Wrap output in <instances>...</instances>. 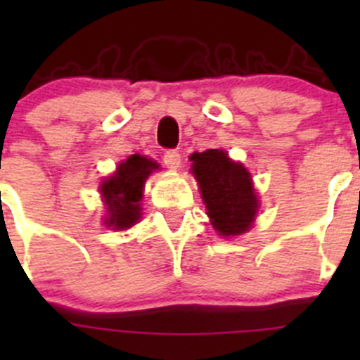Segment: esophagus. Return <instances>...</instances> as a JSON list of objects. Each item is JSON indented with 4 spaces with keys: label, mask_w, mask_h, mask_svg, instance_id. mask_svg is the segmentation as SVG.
I'll use <instances>...</instances> for the list:
<instances>
[{
    "label": "esophagus",
    "mask_w": 360,
    "mask_h": 360,
    "mask_svg": "<svg viewBox=\"0 0 360 360\" xmlns=\"http://www.w3.org/2000/svg\"><path fill=\"white\" fill-rule=\"evenodd\" d=\"M164 164L167 169L174 171L180 167V164H182V157H180V153L178 151H165L164 153Z\"/></svg>",
    "instance_id": "esophagus-1"
}]
</instances>
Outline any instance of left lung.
Masks as SVG:
<instances>
[{"mask_svg": "<svg viewBox=\"0 0 360 360\" xmlns=\"http://www.w3.org/2000/svg\"><path fill=\"white\" fill-rule=\"evenodd\" d=\"M191 171L200 186L207 216L219 236H240L252 227L259 200L250 173L224 149L191 155Z\"/></svg>", "mask_w": 360, "mask_h": 360, "instance_id": "obj_1", "label": "left lung"}]
</instances>
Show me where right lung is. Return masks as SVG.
Wrapping results in <instances>:
<instances>
[{"label": "right lung", "mask_w": 360, "mask_h": 360, "mask_svg": "<svg viewBox=\"0 0 360 360\" xmlns=\"http://www.w3.org/2000/svg\"><path fill=\"white\" fill-rule=\"evenodd\" d=\"M158 164L151 158L131 155L117 165V171L101 184V195L108 209L104 225L113 231L129 229L141 219V200L146 180Z\"/></svg>", "instance_id": "obj_1"}]
</instances>
